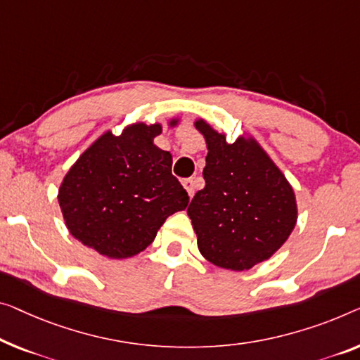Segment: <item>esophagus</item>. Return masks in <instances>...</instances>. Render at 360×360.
<instances>
[{"label":"esophagus","mask_w":360,"mask_h":360,"mask_svg":"<svg viewBox=\"0 0 360 360\" xmlns=\"http://www.w3.org/2000/svg\"><path fill=\"white\" fill-rule=\"evenodd\" d=\"M182 186H184V189L187 191V194L192 198L194 197V189H195V181L194 179H184L182 181Z\"/></svg>","instance_id":"esophagus-1"}]
</instances>
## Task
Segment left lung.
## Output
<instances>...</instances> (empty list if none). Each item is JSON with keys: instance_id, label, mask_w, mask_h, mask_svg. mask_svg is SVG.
<instances>
[{"instance_id": "obj_1", "label": "left lung", "mask_w": 360, "mask_h": 360, "mask_svg": "<svg viewBox=\"0 0 360 360\" xmlns=\"http://www.w3.org/2000/svg\"><path fill=\"white\" fill-rule=\"evenodd\" d=\"M194 126L205 137V187L187 214L200 254L233 271L265 262L286 243L297 221L292 186L254 137L229 143L205 120Z\"/></svg>"}]
</instances>
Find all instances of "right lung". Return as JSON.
Instances as JSON below:
<instances>
[{
  "mask_svg": "<svg viewBox=\"0 0 360 360\" xmlns=\"http://www.w3.org/2000/svg\"><path fill=\"white\" fill-rule=\"evenodd\" d=\"M178 121L173 117L169 126ZM160 134V122H134L120 136L106 131L69 168L58 191L69 233L108 259L147 249L165 219L189 203L171 174L173 157L153 143Z\"/></svg>",
  "mask_w": 360,
  "mask_h": 360,
  "instance_id": "1",
  "label": "right lung"
}]
</instances>
